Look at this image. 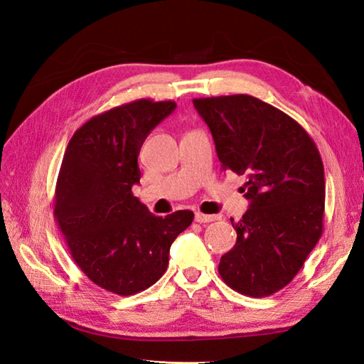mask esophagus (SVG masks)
Segmentation results:
<instances>
[{"label": "esophagus", "mask_w": 364, "mask_h": 364, "mask_svg": "<svg viewBox=\"0 0 364 364\" xmlns=\"http://www.w3.org/2000/svg\"><path fill=\"white\" fill-rule=\"evenodd\" d=\"M194 220H196L197 223H211V222H215V220H218V217H217V215L202 214V213H196Z\"/></svg>", "instance_id": "esophagus-1"}]
</instances>
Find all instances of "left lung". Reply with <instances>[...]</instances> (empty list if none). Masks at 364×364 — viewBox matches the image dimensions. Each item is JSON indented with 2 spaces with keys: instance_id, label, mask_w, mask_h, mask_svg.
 I'll list each match as a JSON object with an SVG mask.
<instances>
[{
  "instance_id": "1",
  "label": "left lung",
  "mask_w": 364,
  "mask_h": 364,
  "mask_svg": "<svg viewBox=\"0 0 364 364\" xmlns=\"http://www.w3.org/2000/svg\"><path fill=\"white\" fill-rule=\"evenodd\" d=\"M223 170L246 176L249 209L218 273L235 291L264 297L284 289L323 230V164L311 136L287 114L237 94L194 98Z\"/></svg>"
}]
</instances>
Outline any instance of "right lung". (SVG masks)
<instances>
[{
    "label": "right lung",
    "mask_w": 364,
    "mask_h": 364,
    "mask_svg": "<svg viewBox=\"0 0 364 364\" xmlns=\"http://www.w3.org/2000/svg\"><path fill=\"white\" fill-rule=\"evenodd\" d=\"M174 109L147 98L114 107L77 129L63 155L54 217L77 266L119 296L155 284L173 241L193 223V211L153 215L132 193L142 144Z\"/></svg>",
    "instance_id": "1"
}]
</instances>
